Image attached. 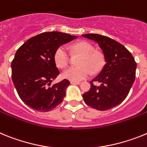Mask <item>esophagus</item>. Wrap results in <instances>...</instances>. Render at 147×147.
Segmentation results:
<instances>
[{"instance_id": "34e87169", "label": "esophagus", "mask_w": 147, "mask_h": 147, "mask_svg": "<svg viewBox=\"0 0 147 147\" xmlns=\"http://www.w3.org/2000/svg\"><path fill=\"white\" fill-rule=\"evenodd\" d=\"M70 83H71V84H78H78H81V81H70Z\"/></svg>"}]
</instances>
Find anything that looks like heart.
<instances>
[{"mask_svg":"<svg viewBox=\"0 0 147 147\" xmlns=\"http://www.w3.org/2000/svg\"><path fill=\"white\" fill-rule=\"evenodd\" d=\"M72 53L81 55L78 61V66L69 67L63 72L65 78L74 81H80L86 78L92 73H97L103 68L105 60L104 55L99 52L94 51L91 43L81 41L72 46ZM55 63L58 68L67 66L69 61V54L64 46H60L54 53Z\"/></svg>","mask_w":147,"mask_h":147,"instance_id":"b5f03b06","label":"heart"}]
</instances>
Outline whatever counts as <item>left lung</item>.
Listing matches in <instances>:
<instances>
[{
    "label": "left lung",
    "instance_id": "obj_1",
    "mask_svg": "<svg viewBox=\"0 0 147 147\" xmlns=\"http://www.w3.org/2000/svg\"><path fill=\"white\" fill-rule=\"evenodd\" d=\"M82 36L98 43L106 61L100 73L90 81V89L83 94L84 102L93 109L107 110L127 97L135 81L137 63L124 46L109 37L98 34ZM95 82L100 85H95Z\"/></svg>",
    "mask_w": 147,
    "mask_h": 147
}]
</instances>
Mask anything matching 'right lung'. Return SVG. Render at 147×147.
<instances>
[{
  "instance_id": "add662e5",
  "label": "right lung",
  "mask_w": 147,
  "mask_h": 147,
  "mask_svg": "<svg viewBox=\"0 0 147 147\" xmlns=\"http://www.w3.org/2000/svg\"><path fill=\"white\" fill-rule=\"evenodd\" d=\"M77 37L59 32L40 33L29 38L15 53L12 78L24 104L39 112H49L63 101L69 81L63 79L51 86L60 74L54 61L58 47Z\"/></svg>"
}]
</instances>
